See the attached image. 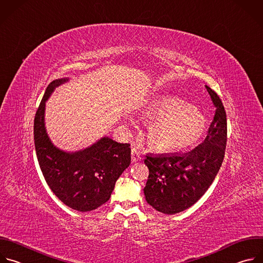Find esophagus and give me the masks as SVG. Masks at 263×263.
I'll return each mask as SVG.
<instances>
[{"instance_id": "esophagus-1", "label": "esophagus", "mask_w": 263, "mask_h": 263, "mask_svg": "<svg viewBox=\"0 0 263 263\" xmlns=\"http://www.w3.org/2000/svg\"><path fill=\"white\" fill-rule=\"evenodd\" d=\"M140 160H141V153H140V151L138 150L137 147H133L132 148V162L136 163V162H138Z\"/></svg>"}]
</instances>
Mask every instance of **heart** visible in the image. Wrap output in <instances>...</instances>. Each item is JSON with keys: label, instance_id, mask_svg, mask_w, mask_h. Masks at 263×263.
I'll use <instances>...</instances> for the list:
<instances>
[{"label": "heart", "instance_id": "b5f03b06", "mask_svg": "<svg viewBox=\"0 0 263 263\" xmlns=\"http://www.w3.org/2000/svg\"><path fill=\"white\" fill-rule=\"evenodd\" d=\"M143 114L151 123L148 144L157 152L171 153L190 148L199 143L207 130L205 115L177 96L151 98L145 104Z\"/></svg>", "mask_w": 263, "mask_h": 263}]
</instances>
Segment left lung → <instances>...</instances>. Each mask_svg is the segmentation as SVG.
Masks as SVG:
<instances>
[{
    "mask_svg": "<svg viewBox=\"0 0 263 263\" xmlns=\"http://www.w3.org/2000/svg\"><path fill=\"white\" fill-rule=\"evenodd\" d=\"M216 108L202 144L182 155L147 154L149 175L144 187L147 203L157 212L174 215L195 204L216 178L225 156L227 119L219 95L206 86Z\"/></svg>",
    "mask_w": 263,
    "mask_h": 263,
    "instance_id": "obj_1",
    "label": "left lung"
}]
</instances>
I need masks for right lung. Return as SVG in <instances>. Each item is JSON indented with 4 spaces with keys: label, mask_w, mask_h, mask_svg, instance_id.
Returning <instances> with one entry per match:
<instances>
[{
    "label": "right lung",
    "mask_w": 263,
    "mask_h": 263,
    "mask_svg": "<svg viewBox=\"0 0 263 263\" xmlns=\"http://www.w3.org/2000/svg\"><path fill=\"white\" fill-rule=\"evenodd\" d=\"M67 81L56 80L47 86L34 119V143L39 167L52 193L68 207L86 213L110 199L116 180L130 164V145L104 137L72 153L54 146L44 126L45 101Z\"/></svg>",
    "instance_id": "obj_1"
}]
</instances>
